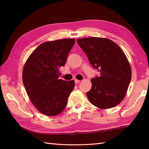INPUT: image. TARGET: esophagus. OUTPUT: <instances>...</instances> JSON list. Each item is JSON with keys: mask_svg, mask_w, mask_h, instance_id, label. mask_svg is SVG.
<instances>
[{"mask_svg": "<svg viewBox=\"0 0 149 149\" xmlns=\"http://www.w3.org/2000/svg\"><path fill=\"white\" fill-rule=\"evenodd\" d=\"M74 81H75V84H79V83L80 82V81L79 80H78V79H74Z\"/></svg>", "mask_w": 149, "mask_h": 149, "instance_id": "1", "label": "esophagus"}]
</instances>
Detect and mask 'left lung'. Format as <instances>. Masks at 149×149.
I'll list each match as a JSON object with an SVG mask.
<instances>
[{"label":"left lung","instance_id":"left-lung-1","mask_svg":"<svg viewBox=\"0 0 149 149\" xmlns=\"http://www.w3.org/2000/svg\"><path fill=\"white\" fill-rule=\"evenodd\" d=\"M91 64L100 72L91 79L87 93L90 102L101 109L116 107L122 102L132 78V70L122 49L110 39L89 37L77 40Z\"/></svg>","mask_w":149,"mask_h":149}]
</instances>
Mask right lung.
<instances>
[{
	"instance_id": "right-lung-1",
	"label": "right lung",
	"mask_w": 149,
	"mask_h": 149,
	"mask_svg": "<svg viewBox=\"0 0 149 149\" xmlns=\"http://www.w3.org/2000/svg\"><path fill=\"white\" fill-rule=\"evenodd\" d=\"M74 39L42 43L30 55L24 65L22 79L27 94L35 107L49 116L62 112L75 86L74 80L58 79L75 44Z\"/></svg>"
}]
</instances>
